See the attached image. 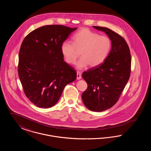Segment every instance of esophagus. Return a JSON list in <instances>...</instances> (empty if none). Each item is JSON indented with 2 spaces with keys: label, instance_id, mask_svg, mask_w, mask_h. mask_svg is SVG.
<instances>
[{
  "label": "esophagus",
  "instance_id": "1",
  "mask_svg": "<svg viewBox=\"0 0 151 151\" xmlns=\"http://www.w3.org/2000/svg\"><path fill=\"white\" fill-rule=\"evenodd\" d=\"M81 79V73L80 72H77V79L80 80Z\"/></svg>",
  "mask_w": 151,
  "mask_h": 151
}]
</instances>
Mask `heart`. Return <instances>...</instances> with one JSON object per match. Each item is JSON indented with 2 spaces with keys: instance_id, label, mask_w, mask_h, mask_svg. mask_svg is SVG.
Segmentation results:
<instances>
[{
  "instance_id": "b5f03b06",
  "label": "heart",
  "mask_w": 151,
  "mask_h": 151,
  "mask_svg": "<svg viewBox=\"0 0 151 151\" xmlns=\"http://www.w3.org/2000/svg\"><path fill=\"white\" fill-rule=\"evenodd\" d=\"M110 39L105 36H99L87 28L79 30L72 37V43L63 42L60 47L65 62L70 65L75 63L80 52L81 58L76 68L82 70L89 65L96 67L102 64L108 57L111 49Z\"/></svg>"
}]
</instances>
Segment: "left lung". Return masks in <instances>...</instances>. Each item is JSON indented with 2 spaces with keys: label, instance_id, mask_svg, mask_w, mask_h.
<instances>
[{
  "label": "left lung",
  "instance_id": "obj_1",
  "mask_svg": "<svg viewBox=\"0 0 151 151\" xmlns=\"http://www.w3.org/2000/svg\"><path fill=\"white\" fill-rule=\"evenodd\" d=\"M104 32L111 42V49L105 61L83 72L88 87L82 94L84 104L89 110L102 111L114 106L129 81L131 58L129 47L122 36L111 29L93 26Z\"/></svg>",
  "mask_w": 151,
  "mask_h": 151
}]
</instances>
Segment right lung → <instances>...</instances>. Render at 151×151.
<instances>
[{
  "label": "right lung",
  "mask_w": 151,
  "mask_h": 151,
  "mask_svg": "<svg viewBox=\"0 0 151 151\" xmlns=\"http://www.w3.org/2000/svg\"><path fill=\"white\" fill-rule=\"evenodd\" d=\"M77 29L45 25L32 31L23 40L19 55V76L27 97L37 106H54L65 86L76 78L75 70L64 62L60 47Z\"/></svg>",
  "instance_id": "add662e5"
}]
</instances>
